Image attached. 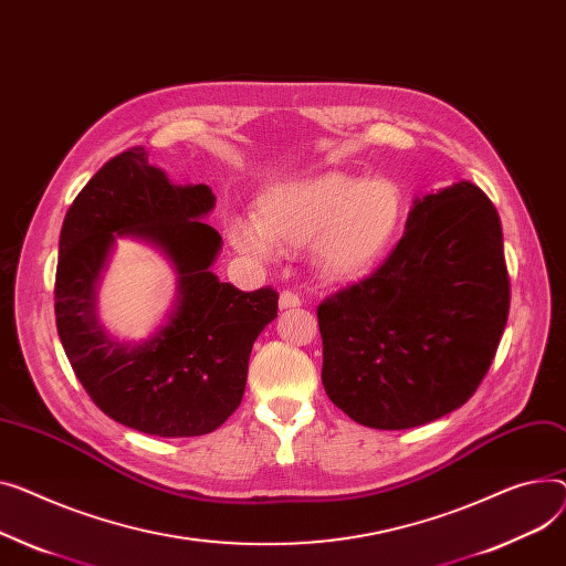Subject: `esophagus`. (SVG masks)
<instances>
[{"instance_id":"1","label":"esophagus","mask_w":566,"mask_h":566,"mask_svg":"<svg viewBox=\"0 0 566 566\" xmlns=\"http://www.w3.org/2000/svg\"><path fill=\"white\" fill-rule=\"evenodd\" d=\"M300 303H303V300H300V295H297L295 291H282V293H280V307H282V310L300 307Z\"/></svg>"}]
</instances>
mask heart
Listing matches in <instances>:
<instances>
[{
    "label": "heart",
    "instance_id": "b5f03b06",
    "mask_svg": "<svg viewBox=\"0 0 566 566\" xmlns=\"http://www.w3.org/2000/svg\"><path fill=\"white\" fill-rule=\"evenodd\" d=\"M400 220L402 196L394 181L329 172L266 188L256 198L254 222L234 220L230 241L259 259H266L273 245L300 250L314 243L325 275L355 277L389 250Z\"/></svg>",
    "mask_w": 566,
    "mask_h": 566
}]
</instances>
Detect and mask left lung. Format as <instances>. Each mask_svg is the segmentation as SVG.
I'll list each match as a JSON object with an SVG mask.
<instances>
[{"label":"left lung","instance_id":"left-lung-1","mask_svg":"<svg viewBox=\"0 0 566 566\" xmlns=\"http://www.w3.org/2000/svg\"><path fill=\"white\" fill-rule=\"evenodd\" d=\"M507 314L499 211L475 184L448 186L417 200L382 266L318 305L325 391L375 430L441 419L484 380Z\"/></svg>","mask_w":566,"mask_h":566}]
</instances>
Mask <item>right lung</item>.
<instances>
[{"mask_svg":"<svg viewBox=\"0 0 566 566\" xmlns=\"http://www.w3.org/2000/svg\"><path fill=\"white\" fill-rule=\"evenodd\" d=\"M205 184L175 186L147 166L143 147L108 159L70 205L54 282L56 329L91 400L132 430L200 437L241 405L254 338L277 316V291H241L209 271L220 248ZM116 233L167 250L180 271V307L168 328L140 347L113 343L94 318L92 289Z\"/></svg>","mask_w":566,"mask_h":566,"instance_id":"obj_1","label":"right lung"}]
</instances>
